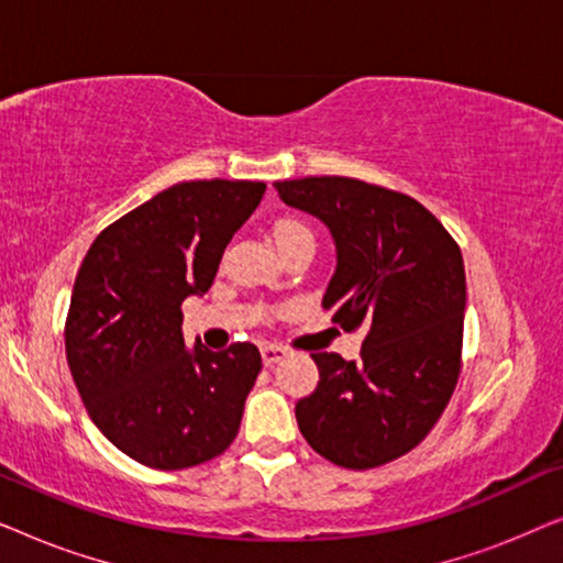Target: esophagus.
Wrapping results in <instances>:
<instances>
[{
  "mask_svg": "<svg viewBox=\"0 0 563 563\" xmlns=\"http://www.w3.org/2000/svg\"><path fill=\"white\" fill-rule=\"evenodd\" d=\"M287 356H289V351L284 349V345H276V343L261 345V358H264L266 366H272V364H276V361H282Z\"/></svg>",
  "mask_w": 563,
  "mask_h": 563,
  "instance_id": "1",
  "label": "esophagus"
}]
</instances>
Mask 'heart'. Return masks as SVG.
I'll return each instance as SVG.
<instances>
[{"label":"heart","mask_w":563,"mask_h":563,"mask_svg":"<svg viewBox=\"0 0 563 563\" xmlns=\"http://www.w3.org/2000/svg\"><path fill=\"white\" fill-rule=\"evenodd\" d=\"M295 230H307L305 225H299V222H295V220H279L274 225V238H282V235H287V233H295Z\"/></svg>","instance_id":"1"}]
</instances>
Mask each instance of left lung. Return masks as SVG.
Segmentation results:
<instances>
[{"mask_svg": "<svg viewBox=\"0 0 563 563\" xmlns=\"http://www.w3.org/2000/svg\"><path fill=\"white\" fill-rule=\"evenodd\" d=\"M284 205L318 218L335 243L322 307L366 330L358 361L310 353L320 382L295 407L305 441L345 468H374L430 433L461 372L466 274L445 228L412 197L349 179L276 181Z\"/></svg>", "mask_w": 563, "mask_h": 563, "instance_id": "8db88e82", "label": "left lung"}]
</instances>
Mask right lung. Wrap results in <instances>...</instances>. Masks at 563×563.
Returning a JSON list of instances; mask_svg holds the SVG:
<instances>
[{"label": "right lung", "mask_w": 563, "mask_h": 563, "mask_svg": "<svg viewBox=\"0 0 563 563\" xmlns=\"http://www.w3.org/2000/svg\"><path fill=\"white\" fill-rule=\"evenodd\" d=\"M264 191V181L174 184L102 230L76 274L68 368L91 422L137 464L189 468L238 435L261 353L187 349L181 302L207 295Z\"/></svg>", "instance_id": "right-lung-1"}]
</instances>
